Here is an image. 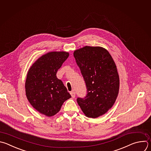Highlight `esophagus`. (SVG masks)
Returning <instances> with one entry per match:
<instances>
[{"label": "esophagus", "instance_id": "1", "mask_svg": "<svg viewBox=\"0 0 151 151\" xmlns=\"http://www.w3.org/2000/svg\"><path fill=\"white\" fill-rule=\"evenodd\" d=\"M70 95L72 98H75V92L74 91H72L70 92Z\"/></svg>", "mask_w": 151, "mask_h": 151}]
</instances>
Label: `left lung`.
Instances as JSON below:
<instances>
[{
	"mask_svg": "<svg viewBox=\"0 0 151 151\" xmlns=\"http://www.w3.org/2000/svg\"><path fill=\"white\" fill-rule=\"evenodd\" d=\"M87 89L85 98L77 102L88 117L96 118L107 113L119 94L120 80L116 65L106 49L85 46L73 53Z\"/></svg>",
	"mask_w": 151,
	"mask_h": 151,
	"instance_id": "8db88e82",
	"label": "left lung"
}]
</instances>
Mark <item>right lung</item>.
<instances>
[{"label": "right lung", "instance_id": "obj_1", "mask_svg": "<svg viewBox=\"0 0 151 151\" xmlns=\"http://www.w3.org/2000/svg\"><path fill=\"white\" fill-rule=\"evenodd\" d=\"M69 56L66 52L47 53L38 58L28 72L25 85L27 99L37 111L46 116L57 114L63 103L71 97L56 76Z\"/></svg>", "mask_w": 151, "mask_h": 151}]
</instances>
